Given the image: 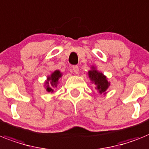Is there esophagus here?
<instances>
[{
    "mask_svg": "<svg viewBox=\"0 0 149 149\" xmlns=\"http://www.w3.org/2000/svg\"><path fill=\"white\" fill-rule=\"evenodd\" d=\"M72 70H73V72H74L75 74L78 73L79 72V69H78V66L77 65H73L72 66Z\"/></svg>",
    "mask_w": 149,
    "mask_h": 149,
    "instance_id": "esophagus-1",
    "label": "esophagus"
}]
</instances>
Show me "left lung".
I'll return each instance as SVG.
<instances>
[{
	"label": "left lung",
	"instance_id": "obj_1",
	"mask_svg": "<svg viewBox=\"0 0 149 149\" xmlns=\"http://www.w3.org/2000/svg\"><path fill=\"white\" fill-rule=\"evenodd\" d=\"M88 75L91 80L94 82V84L97 85L96 89L99 91L100 94H101L102 93H105V91L110 86V82L107 81L106 76L95 70L94 67L92 70L88 72Z\"/></svg>",
	"mask_w": 149,
	"mask_h": 149
}]
</instances>
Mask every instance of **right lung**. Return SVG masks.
Listing matches in <instances>:
<instances>
[{
	"mask_svg": "<svg viewBox=\"0 0 149 149\" xmlns=\"http://www.w3.org/2000/svg\"><path fill=\"white\" fill-rule=\"evenodd\" d=\"M61 73L56 70L51 75L47 77V81H45V88L48 92H53L54 89L57 88L58 84V79L61 77Z\"/></svg>",
	"mask_w": 149,
	"mask_h": 149,
	"instance_id": "obj_1",
	"label": "right lung"
}]
</instances>
